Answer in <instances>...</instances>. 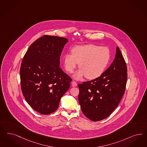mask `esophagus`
<instances>
[{
	"label": "esophagus",
	"mask_w": 147,
	"mask_h": 147,
	"mask_svg": "<svg viewBox=\"0 0 147 147\" xmlns=\"http://www.w3.org/2000/svg\"><path fill=\"white\" fill-rule=\"evenodd\" d=\"M71 85H72V86H73V87H76V86H77V85H78V84H77L76 81H72V82H71Z\"/></svg>",
	"instance_id": "1"
}]
</instances>
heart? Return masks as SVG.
Returning <instances> with one entry per match:
<instances>
[{"label": "heart", "instance_id": "b5f03b06", "mask_svg": "<svg viewBox=\"0 0 147 147\" xmlns=\"http://www.w3.org/2000/svg\"><path fill=\"white\" fill-rule=\"evenodd\" d=\"M71 52V54H66L64 56L65 67L66 71L71 73L79 63L80 69L74 76L76 79L85 76L92 80L100 76L110 58L107 48L93 44L74 47Z\"/></svg>", "mask_w": 147, "mask_h": 147}]
</instances>
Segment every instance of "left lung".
<instances>
[{"label":"left lung","mask_w":147,"mask_h":147,"mask_svg":"<svg viewBox=\"0 0 147 147\" xmlns=\"http://www.w3.org/2000/svg\"><path fill=\"white\" fill-rule=\"evenodd\" d=\"M127 76V64L117 47L114 61L100 76L78 85V99L84 115L93 121L109 116L125 93Z\"/></svg>","instance_id":"left-lung-1"}]
</instances>
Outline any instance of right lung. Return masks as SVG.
<instances>
[{
	"mask_svg": "<svg viewBox=\"0 0 147 147\" xmlns=\"http://www.w3.org/2000/svg\"><path fill=\"white\" fill-rule=\"evenodd\" d=\"M68 41L64 37L44 35L31 45L22 61V91L29 105L40 114L55 111L70 87L71 77L59 66Z\"/></svg>",
	"mask_w": 147,
	"mask_h": 147,
	"instance_id": "obj_1",
	"label": "right lung"
}]
</instances>
